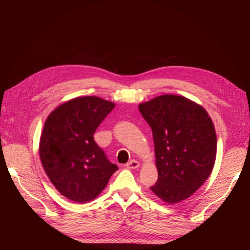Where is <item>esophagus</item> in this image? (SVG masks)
<instances>
[{
    "label": "esophagus",
    "instance_id": "34e87169",
    "mask_svg": "<svg viewBox=\"0 0 250 250\" xmlns=\"http://www.w3.org/2000/svg\"><path fill=\"white\" fill-rule=\"evenodd\" d=\"M127 168L129 169H137L140 167V163L137 160H131L129 163H127Z\"/></svg>",
    "mask_w": 250,
    "mask_h": 250
}]
</instances>
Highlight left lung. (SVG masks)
Listing matches in <instances>:
<instances>
[{"instance_id":"8db88e82","label":"left lung","mask_w":250,"mask_h":250,"mask_svg":"<svg viewBox=\"0 0 250 250\" xmlns=\"http://www.w3.org/2000/svg\"><path fill=\"white\" fill-rule=\"evenodd\" d=\"M152 129L156 184L150 187L167 203L185 200L213 171L217 137L213 121L199 104L185 97L163 95L139 105Z\"/></svg>"}]
</instances>
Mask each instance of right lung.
Segmentation results:
<instances>
[{
	"mask_svg": "<svg viewBox=\"0 0 250 250\" xmlns=\"http://www.w3.org/2000/svg\"><path fill=\"white\" fill-rule=\"evenodd\" d=\"M113 107L101 98L78 97L59 105L44 122L41 161L51 183L67 199L80 203L95 199L118 170L94 140Z\"/></svg>",
	"mask_w": 250,
	"mask_h": 250,
	"instance_id": "obj_1",
	"label": "right lung"
}]
</instances>
